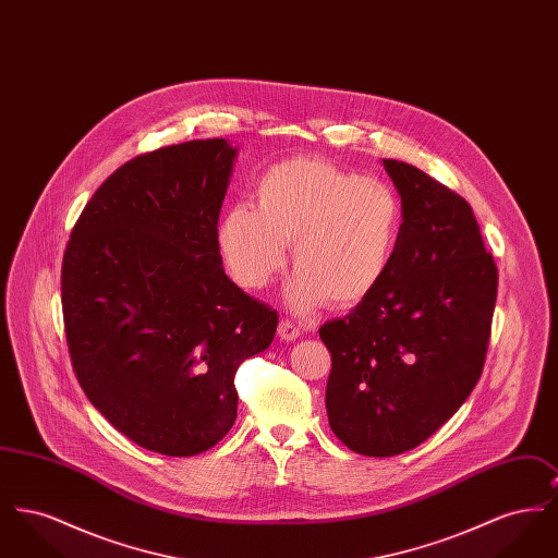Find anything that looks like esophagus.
I'll return each mask as SVG.
<instances>
[{"instance_id":"34e87169","label":"esophagus","mask_w":558,"mask_h":558,"mask_svg":"<svg viewBox=\"0 0 558 558\" xmlns=\"http://www.w3.org/2000/svg\"><path fill=\"white\" fill-rule=\"evenodd\" d=\"M299 335H301V328L291 322V319H282L280 324H278V337L282 339V341H294V339H299Z\"/></svg>"}]
</instances>
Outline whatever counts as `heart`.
Here are the masks:
<instances>
[{
  "label": "heart",
  "instance_id": "b5f03b06",
  "mask_svg": "<svg viewBox=\"0 0 558 558\" xmlns=\"http://www.w3.org/2000/svg\"><path fill=\"white\" fill-rule=\"evenodd\" d=\"M255 209L232 207L217 223V246L234 282L262 291L287 264L296 274L287 301L312 312L364 303L385 280L401 230L393 187L326 159L280 160L255 186Z\"/></svg>",
  "mask_w": 558,
  "mask_h": 558
}]
</instances>
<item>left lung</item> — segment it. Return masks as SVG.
Wrapping results in <instances>:
<instances>
[{
  "label": "left lung",
  "mask_w": 558,
  "mask_h": 558,
  "mask_svg": "<svg viewBox=\"0 0 558 558\" xmlns=\"http://www.w3.org/2000/svg\"><path fill=\"white\" fill-rule=\"evenodd\" d=\"M383 165L401 198L393 262L364 303L319 328L330 428L374 458L421 446L471 396L498 294L471 205L414 165Z\"/></svg>",
  "instance_id": "obj_1"
}]
</instances>
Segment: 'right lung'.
I'll use <instances>...</instances> for the list:
<instances>
[{
  "label": "right lung",
  "instance_id": "1",
  "mask_svg": "<svg viewBox=\"0 0 558 558\" xmlns=\"http://www.w3.org/2000/svg\"><path fill=\"white\" fill-rule=\"evenodd\" d=\"M236 155L215 137L125 162L85 205L62 262L81 389L117 430L165 456L223 439L236 421V371L278 326L226 276L217 246Z\"/></svg>",
  "mask_w": 558,
  "mask_h": 558
}]
</instances>
